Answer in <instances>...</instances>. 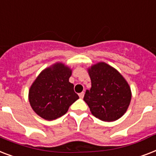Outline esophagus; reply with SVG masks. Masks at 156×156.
<instances>
[{"label": "esophagus", "mask_w": 156, "mask_h": 156, "mask_svg": "<svg viewBox=\"0 0 156 156\" xmlns=\"http://www.w3.org/2000/svg\"><path fill=\"white\" fill-rule=\"evenodd\" d=\"M84 94H85V93H84V92H83H83L79 93V95H79V97H80L81 99H83V98L84 97Z\"/></svg>", "instance_id": "1"}]
</instances>
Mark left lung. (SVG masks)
<instances>
[{"mask_svg":"<svg viewBox=\"0 0 156 156\" xmlns=\"http://www.w3.org/2000/svg\"><path fill=\"white\" fill-rule=\"evenodd\" d=\"M91 88L83 100L93 116L104 121H114L123 116L131 100L129 86L118 71L104 62L88 69Z\"/></svg>","mask_w":156,"mask_h":156,"instance_id":"left-lung-1","label":"left lung"}]
</instances>
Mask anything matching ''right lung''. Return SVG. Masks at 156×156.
<instances>
[{"label": "right lung", "mask_w": 156, "mask_h": 156, "mask_svg": "<svg viewBox=\"0 0 156 156\" xmlns=\"http://www.w3.org/2000/svg\"><path fill=\"white\" fill-rule=\"evenodd\" d=\"M72 71L63 64L56 63L42 71L29 90V102L42 118L52 121L67 112L78 100L73 84L69 82Z\"/></svg>", "instance_id": "add662e5"}]
</instances>
